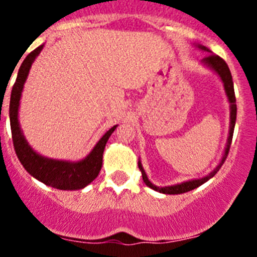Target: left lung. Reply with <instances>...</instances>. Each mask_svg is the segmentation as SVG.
<instances>
[{
    "label": "left lung",
    "instance_id": "1",
    "mask_svg": "<svg viewBox=\"0 0 257 257\" xmlns=\"http://www.w3.org/2000/svg\"><path fill=\"white\" fill-rule=\"evenodd\" d=\"M199 49L202 50H206L208 51L206 47L203 46H199ZM203 63L206 65H208L210 68H212L215 72L220 76L221 81L224 82V87H225V92L228 95V99L230 101V131H229V138H228V144H226V148H225V153L222 156V160L220 162V165L217 166L216 169L213 170L210 175H207L206 178H202L198 179V180H190V181H185V183H181L178 184V185H172V187H165V188H160V187H156L151 181L148 180L147 178V175H145L144 170H143V166L139 161V169L142 171V176H143V180L144 183L148 185L149 188L152 189L157 190V192L160 193H165V194H181V193H185V192H189V190L194 189V188H198L199 185H202L203 183L211 179L213 175L216 174L217 171L220 170V167L222 166V163L225 162L226 157H228L229 153V149H230V144H231V139H233V133H234V126H235V119H237V104H235V94H234V86H233V79H231V73L230 70H229L228 64L225 63V60L222 58H220L219 55H215V54H211L210 56L203 59Z\"/></svg>",
    "mask_w": 257,
    "mask_h": 257
}]
</instances>
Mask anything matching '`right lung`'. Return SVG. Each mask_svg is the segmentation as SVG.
<instances>
[{"mask_svg":"<svg viewBox=\"0 0 257 257\" xmlns=\"http://www.w3.org/2000/svg\"><path fill=\"white\" fill-rule=\"evenodd\" d=\"M42 47H44L42 45L38 46L37 49L29 52L27 58L23 60L19 72H18L17 81L14 83L13 90H11L9 113H10V126L14 149H15V153H17L20 163L24 166V169L37 180L42 181L49 187L56 188V189H82L87 184L91 183L100 172L101 165H103L104 148H105L109 136L112 135L117 126L109 128L104 134L103 138L97 142L91 153L88 154L85 160L79 161V162L72 163L64 162V161L49 160V158H45V157L32 151V148L23 136L22 130H20L19 122H18V108H19L23 86L26 82L32 63L36 59V56L40 54Z\"/></svg>","mask_w":257,"mask_h":257,"instance_id":"add662e5","label":"right lung"}]
</instances>
